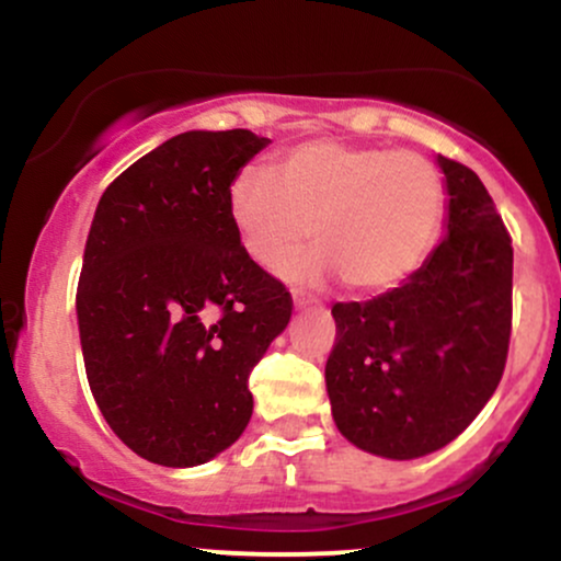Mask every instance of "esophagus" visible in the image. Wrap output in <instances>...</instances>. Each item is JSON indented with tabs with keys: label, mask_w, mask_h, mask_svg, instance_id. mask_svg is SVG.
<instances>
[{
	"label": "esophagus",
	"mask_w": 561,
	"mask_h": 561,
	"mask_svg": "<svg viewBox=\"0 0 561 561\" xmlns=\"http://www.w3.org/2000/svg\"><path fill=\"white\" fill-rule=\"evenodd\" d=\"M293 298H295V308H306V306H311V302H317V300L311 298V295L300 293V289H295V293H293Z\"/></svg>",
	"instance_id": "obj_1"
}]
</instances>
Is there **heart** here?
Returning <instances> with one entry per match:
<instances>
[{
	"mask_svg": "<svg viewBox=\"0 0 561 561\" xmlns=\"http://www.w3.org/2000/svg\"><path fill=\"white\" fill-rule=\"evenodd\" d=\"M272 171L248 165L229 186V216L244 253L261 266L287 261L311 237L317 250L285 272L295 279L343 274L358 293L405 279L433 248L446 186L414 150L313 139Z\"/></svg>",
	"mask_w": 561,
	"mask_h": 561,
	"instance_id": "obj_1",
	"label": "heart"
}]
</instances>
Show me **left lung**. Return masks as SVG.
<instances>
[{
  "label": "left lung",
  "mask_w": 561,
  "mask_h": 561,
  "mask_svg": "<svg viewBox=\"0 0 561 561\" xmlns=\"http://www.w3.org/2000/svg\"><path fill=\"white\" fill-rule=\"evenodd\" d=\"M448 234L401 287L334 302L327 392L337 430L385 459L454 440L491 401L512 337V237L472 169L437 156Z\"/></svg>",
  "instance_id": "obj_1"
}]
</instances>
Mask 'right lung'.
I'll return each instance as SVG.
<instances>
[{"instance_id":"obj_1","label":"right lung","mask_w":561,"mask_h":561,"mask_svg":"<svg viewBox=\"0 0 561 561\" xmlns=\"http://www.w3.org/2000/svg\"><path fill=\"white\" fill-rule=\"evenodd\" d=\"M266 145L248 128L179 134L96 205L76 293L83 366L105 422L152 465H205L242 435L250 371L293 317L229 216L231 182Z\"/></svg>"}]
</instances>
